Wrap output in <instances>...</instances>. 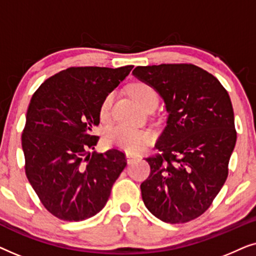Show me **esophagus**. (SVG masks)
<instances>
[{
  "instance_id": "1",
  "label": "esophagus",
  "mask_w": 256,
  "mask_h": 256,
  "mask_svg": "<svg viewBox=\"0 0 256 256\" xmlns=\"http://www.w3.org/2000/svg\"><path fill=\"white\" fill-rule=\"evenodd\" d=\"M126 157H127V160H128V163H130L132 160H134L135 158H136V156L135 155H132V154H126Z\"/></svg>"
}]
</instances>
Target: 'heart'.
Instances as JSON below:
<instances>
[{
	"label": "heart",
	"instance_id": "obj_1",
	"mask_svg": "<svg viewBox=\"0 0 256 256\" xmlns=\"http://www.w3.org/2000/svg\"><path fill=\"white\" fill-rule=\"evenodd\" d=\"M129 93L134 98V100L143 108L148 107L149 104H156L158 101L157 92L154 87L146 82H134L129 86ZM113 94H108L104 98L100 106V118L106 120L110 115ZM104 140L110 146H116L128 152H138L146 148V146L150 142V135L144 130H140L124 124H116L106 132Z\"/></svg>",
	"mask_w": 256,
	"mask_h": 256
}]
</instances>
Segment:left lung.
Returning a JSON list of instances; mask_svg holds the SVG:
<instances>
[{"instance_id": "8db88e82", "label": "left lung", "mask_w": 256, "mask_h": 256, "mask_svg": "<svg viewBox=\"0 0 256 256\" xmlns=\"http://www.w3.org/2000/svg\"><path fill=\"white\" fill-rule=\"evenodd\" d=\"M132 74L160 93L168 112L158 152L146 158L143 202L162 222H188L211 206L228 176L236 142L230 96L214 76L192 64L138 66Z\"/></svg>"}]
</instances>
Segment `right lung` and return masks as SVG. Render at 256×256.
<instances>
[{"mask_svg":"<svg viewBox=\"0 0 256 256\" xmlns=\"http://www.w3.org/2000/svg\"><path fill=\"white\" fill-rule=\"evenodd\" d=\"M132 68H68L31 98L22 134L26 174L44 208L59 219L80 222L100 212L127 166L121 150H90L99 140L92 132L100 124L101 102Z\"/></svg>","mask_w":256,"mask_h":256,"instance_id":"right-lung-1","label":"right lung"}]
</instances>
